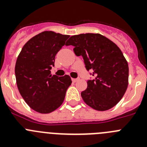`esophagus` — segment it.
<instances>
[{"label": "esophagus", "mask_w": 147, "mask_h": 147, "mask_svg": "<svg viewBox=\"0 0 147 147\" xmlns=\"http://www.w3.org/2000/svg\"><path fill=\"white\" fill-rule=\"evenodd\" d=\"M80 80V78H76V79H72V81L74 82H76L79 81Z\"/></svg>", "instance_id": "34e87169"}]
</instances>
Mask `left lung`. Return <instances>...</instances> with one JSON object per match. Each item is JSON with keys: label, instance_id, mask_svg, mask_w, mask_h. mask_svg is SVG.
I'll return each mask as SVG.
<instances>
[{"label": "left lung", "instance_id": "1", "mask_svg": "<svg viewBox=\"0 0 147 147\" xmlns=\"http://www.w3.org/2000/svg\"><path fill=\"white\" fill-rule=\"evenodd\" d=\"M74 46L76 56H82L93 80H88L81 93L84 102L94 110L105 111L117 105L127 90L129 67L117 45L100 34L71 36L65 45Z\"/></svg>", "mask_w": 147, "mask_h": 147}]
</instances>
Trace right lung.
Instances as JSON below:
<instances>
[{"label": "right lung", "instance_id": "1", "mask_svg": "<svg viewBox=\"0 0 147 147\" xmlns=\"http://www.w3.org/2000/svg\"><path fill=\"white\" fill-rule=\"evenodd\" d=\"M69 35L51 31L30 39L18 55L15 64L18 88L27 105L40 113H49L62 104L71 85L68 75L51 76L55 56Z\"/></svg>", "mask_w": 147, "mask_h": 147}]
</instances>
